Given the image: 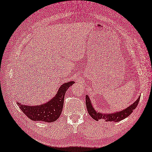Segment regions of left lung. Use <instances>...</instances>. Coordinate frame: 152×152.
Instances as JSON below:
<instances>
[{
	"mask_svg": "<svg viewBox=\"0 0 152 152\" xmlns=\"http://www.w3.org/2000/svg\"><path fill=\"white\" fill-rule=\"evenodd\" d=\"M139 100L140 96L137 99V101L134 103H133L131 106H129L128 108H126L123 111H121V112L110 114H103L96 112L93 108V106H92L90 99L88 97V95L86 96V104L89 115H90L94 120H104V122H119L128 117L129 115L134 112V110L136 108L137 106L138 105Z\"/></svg>",
	"mask_w": 152,
	"mask_h": 152,
	"instance_id": "left-lung-1",
	"label": "left lung"
}]
</instances>
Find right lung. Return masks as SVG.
Returning <instances> with one entry per match:
<instances>
[{"instance_id":"right-lung-1","label":"right lung","mask_w":152,"mask_h":152,"mask_svg":"<svg viewBox=\"0 0 152 152\" xmlns=\"http://www.w3.org/2000/svg\"><path fill=\"white\" fill-rule=\"evenodd\" d=\"M74 82L66 83L59 88L57 94L44 104L38 106H25L18 103L20 109L32 121H39L51 123L56 121L60 117L63 108L64 99L66 91Z\"/></svg>"}]
</instances>
